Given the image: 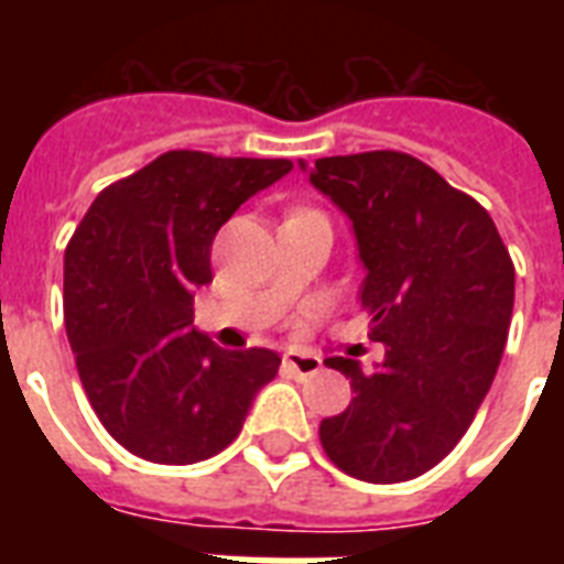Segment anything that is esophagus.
<instances>
[{"instance_id":"obj_1","label":"esophagus","mask_w":564,"mask_h":564,"mask_svg":"<svg viewBox=\"0 0 564 564\" xmlns=\"http://www.w3.org/2000/svg\"><path fill=\"white\" fill-rule=\"evenodd\" d=\"M283 366H286V371H292L295 377H313L322 371V360H318V357L299 351L283 354Z\"/></svg>"}]
</instances>
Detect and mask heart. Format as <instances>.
Returning a JSON list of instances; mask_svg holds the SVG:
<instances>
[{
    "label": "heart",
    "instance_id": "heart-1",
    "mask_svg": "<svg viewBox=\"0 0 564 564\" xmlns=\"http://www.w3.org/2000/svg\"><path fill=\"white\" fill-rule=\"evenodd\" d=\"M304 210H307V207H304Z\"/></svg>",
    "mask_w": 564,
    "mask_h": 564
}]
</instances>
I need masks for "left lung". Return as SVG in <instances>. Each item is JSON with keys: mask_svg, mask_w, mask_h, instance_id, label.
<instances>
[{"mask_svg": "<svg viewBox=\"0 0 564 564\" xmlns=\"http://www.w3.org/2000/svg\"><path fill=\"white\" fill-rule=\"evenodd\" d=\"M304 166V163H301ZM310 181L354 221L366 265L360 307L386 357L351 377L348 410L318 438L339 471L403 482L442 463L471 427L507 345L516 265L489 210L403 152L322 158Z\"/></svg>", "mask_w": 564, "mask_h": 564, "instance_id": "8db88e82", "label": "left lung"}]
</instances>
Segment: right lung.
Segmentation results:
<instances>
[{"label":"right lung","mask_w":564,"mask_h":564,"mask_svg":"<svg viewBox=\"0 0 564 564\" xmlns=\"http://www.w3.org/2000/svg\"><path fill=\"white\" fill-rule=\"evenodd\" d=\"M292 161L166 152L110 184L64 254V318L84 392L110 436L161 465L202 463L239 436L269 348L225 351L193 327L210 246L242 202Z\"/></svg>","instance_id":"add662e5"}]
</instances>
